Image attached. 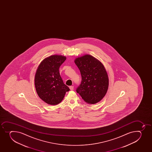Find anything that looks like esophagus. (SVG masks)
Instances as JSON below:
<instances>
[{"instance_id": "34e87169", "label": "esophagus", "mask_w": 152, "mask_h": 152, "mask_svg": "<svg viewBox=\"0 0 152 152\" xmlns=\"http://www.w3.org/2000/svg\"><path fill=\"white\" fill-rule=\"evenodd\" d=\"M69 88L70 89V90H73L74 89V86H70Z\"/></svg>"}]
</instances>
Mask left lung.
I'll return each instance as SVG.
<instances>
[{"label": "left lung", "mask_w": 152, "mask_h": 152, "mask_svg": "<svg viewBox=\"0 0 152 152\" xmlns=\"http://www.w3.org/2000/svg\"><path fill=\"white\" fill-rule=\"evenodd\" d=\"M76 65L80 70L81 84L76 92L83 100L90 104H96L104 98L108 90L109 80L102 63L90 54L76 58Z\"/></svg>", "instance_id": "1"}]
</instances>
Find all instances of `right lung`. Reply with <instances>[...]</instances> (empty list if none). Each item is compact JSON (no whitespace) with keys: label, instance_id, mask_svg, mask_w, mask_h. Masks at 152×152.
Masks as SVG:
<instances>
[{"label":"right lung","instance_id":"add662e5","mask_svg":"<svg viewBox=\"0 0 152 152\" xmlns=\"http://www.w3.org/2000/svg\"><path fill=\"white\" fill-rule=\"evenodd\" d=\"M61 55L54 54L41 62L35 74V85L39 98L47 104L56 105L70 89L63 83L59 68L66 60Z\"/></svg>","mask_w":152,"mask_h":152}]
</instances>
